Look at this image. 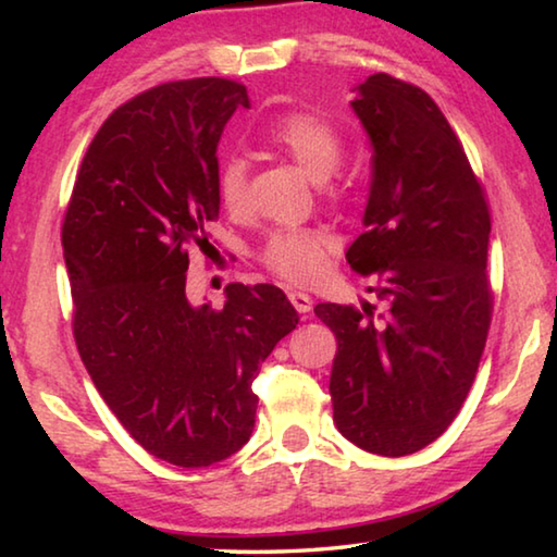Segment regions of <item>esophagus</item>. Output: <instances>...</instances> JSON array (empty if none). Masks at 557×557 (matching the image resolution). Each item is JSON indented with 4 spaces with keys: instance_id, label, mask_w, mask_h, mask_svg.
<instances>
[{
    "instance_id": "esophagus-1",
    "label": "esophagus",
    "mask_w": 557,
    "mask_h": 557,
    "mask_svg": "<svg viewBox=\"0 0 557 557\" xmlns=\"http://www.w3.org/2000/svg\"><path fill=\"white\" fill-rule=\"evenodd\" d=\"M287 297H289V301H292V307H295L299 314H307L309 309H312V297H309L307 292L289 289V292H287Z\"/></svg>"
}]
</instances>
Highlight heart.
<instances>
[{"mask_svg":"<svg viewBox=\"0 0 557 557\" xmlns=\"http://www.w3.org/2000/svg\"><path fill=\"white\" fill-rule=\"evenodd\" d=\"M268 143L319 182L326 201L344 203L348 199L351 184L336 174L344 157V137L326 117L314 112H289L268 127ZM219 199L235 219L248 215V164L240 157H228L221 164ZM332 250V235L322 228H275L258 248V262L280 280L305 285L326 268Z\"/></svg>","mask_w":557,"mask_h":557,"instance_id":"heart-1","label":"heart"}]
</instances>
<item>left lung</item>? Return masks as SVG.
I'll return each instance as SVG.
<instances>
[{"instance_id":"obj_1","label":"left lung","mask_w":557,"mask_h":557,"mask_svg":"<svg viewBox=\"0 0 557 557\" xmlns=\"http://www.w3.org/2000/svg\"><path fill=\"white\" fill-rule=\"evenodd\" d=\"M373 145L366 233L348 265L385 309L314 307L336 336L334 422L356 447L412 455L457 418L482 361L492 215L465 147L425 90L373 73L351 102Z\"/></svg>"}]
</instances>
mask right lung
<instances>
[{
	"instance_id": "obj_1",
	"label": "right lung",
	"mask_w": 557,
	"mask_h": 557,
	"mask_svg": "<svg viewBox=\"0 0 557 557\" xmlns=\"http://www.w3.org/2000/svg\"><path fill=\"white\" fill-rule=\"evenodd\" d=\"M248 90L231 78L162 83L102 122L75 176L61 243L73 336L132 440L199 469L250 440V383L297 312L275 285L225 287L223 309L186 299L188 250L219 219V139Z\"/></svg>"
}]
</instances>
